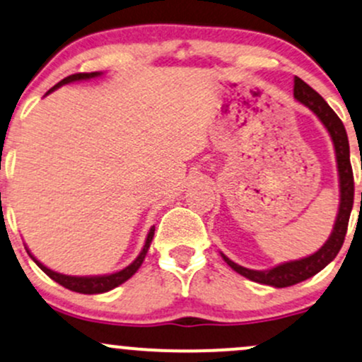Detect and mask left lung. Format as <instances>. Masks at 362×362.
Segmentation results:
<instances>
[{
    "label": "left lung",
    "instance_id": "1",
    "mask_svg": "<svg viewBox=\"0 0 362 362\" xmlns=\"http://www.w3.org/2000/svg\"><path fill=\"white\" fill-rule=\"evenodd\" d=\"M294 97L306 107H310L318 116V119L322 121L323 127L328 129V133H330L335 147L337 168H339L340 205L330 238L327 239V243L316 253L310 255V257L282 263V265L274 267L270 270H250L238 265L233 259L227 258L224 253H221L227 265L234 272H238L239 275L253 280V282L265 284V286L272 287L294 286V284L303 282V280L310 279L313 275L318 274L320 270H323L337 257V253H339L340 247L344 245L345 234H347L349 217H351L352 205H354V174H352L351 152H349V140L344 123L335 115L334 109L325 103L323 97L316 90H313L310 85L303 82L299 76H294Z\"/></svg>",
    "mask_w": 362,
    "mask_h": 362
}]
</instances>
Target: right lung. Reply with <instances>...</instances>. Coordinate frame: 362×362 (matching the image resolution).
Wrapping results in <instances>:
<instances>
[{
  "label": "right lung",
  "instance_id": "obj_1",
  "mask_svg": "<svg viewBox=\"0 0 362 362\" xmlns=\"http://www.w3.org/2000/svg\"><path fill=\"white\" fill-rule=\"evenodd\" d=\"M100 75H103L100 71L75 73V75L66 76V78L61 80L59 83H56L54 87L47 90V93L56 90V88H59L61 85H64V83L80 82V80H88V78H97V76H100ZM153 233H156V226L150 227L147 241H145V245H144V250L140 251V255H138L135 262L129 263L127 269L116 272V274H109V275H95V277H73V275H63V274H58V272H52L51 269H47V267H44L37 258L32 257L30 251H27V253L30 255V258L34 259L35 263H37L39 269L42 270L47 277H51L54 282H58L59 286L66 287V289H70L73 292H80V294H103V292H107V291L115 289V287H117V286H121V284L127 282L132 275H135V272L140 269V265L144 263L145 257H147L150 243H152V239H153Z\"/></svg>",
  "mask_w": 362,
  "mask_h": 362
}]
</instances>
